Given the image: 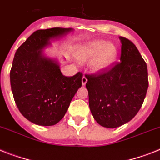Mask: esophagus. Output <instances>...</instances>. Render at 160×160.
Returning <instances> with one entry per match:
<instances>
[{"label":"esophagus","instance_id":"1","mask_svg":"<svg viewBox=\"0 0 160 160\" xmlns=\"http://www.w3.org/2000/svg\"><path fill=\"white\" fill-rule=\"evenodd\" d=\"M87 82H88V78H87L85 76H83L82 78V85H85L86 83H87Z\"/></svg>","mask_w":160,"mask_h":160}]
</instances>
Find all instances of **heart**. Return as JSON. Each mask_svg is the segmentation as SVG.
<instances>
[{"label":"heart","instance_id":"1","mask_svg":"<svg viewBox=\"0 0 160 160\" xmlns=\"http://www.w3.org/2000/svg\"><path fill=\"white\" fill-rule=\"evenodd\" d=\"M117 49L112 43L105 41H95L79 46L75 56L80 61L91 62V68L95 72L102 71L108 68L114 60Z\"/></svg>","mask_w":160,"mask_h":160}]
</instances>
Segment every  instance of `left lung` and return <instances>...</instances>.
I'll list each match as a JSON object with an SVG mask.
<instances>
[{
	"label": "left lung",
	"mask_w": 160,
	"mask_h": 160,
	"mask_svg": "<svg viewBox=\"0 0 160 160\" xmlns=\"http://www.w3.org/2000/svg\"><path fill=\"white\" fill-rule=\"evenodd\" d=\"M119 39L120 62L97 74H86L91 112L99 124L108 128L135 117L149 87L147 65L139 51L128 38Z\"/></svg>",
	"instance_id": "8db88e82"
}]
</instances>
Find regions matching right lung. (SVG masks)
Masks as SVG:
<instances>
[{
    "label": "right lung",
    "instance_id": "1",
    "mask_svg": "<svg viewBox=\"0 0 160 160\" xmlns=\"http://www.w3.org/2000/svg\"><path fill=\"white\" fill-rule=\"evenodd\" d=\"M72 30H38L15 52L10 72L13 96L20 113L35 124L52 126L59 122L82 87V72L65 77L58 62L46 57L42 51L50 45L51 39Z\"/></svg>",
    "mask_w": 160,
    "mask_h": 160
}]
</instances>
